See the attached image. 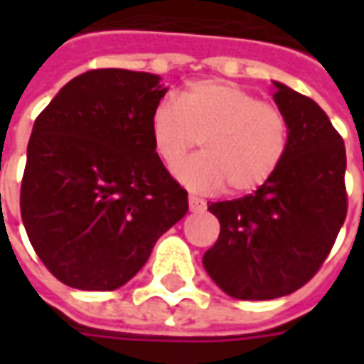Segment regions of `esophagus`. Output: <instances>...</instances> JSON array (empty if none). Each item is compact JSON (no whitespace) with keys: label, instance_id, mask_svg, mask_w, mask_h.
Returning a JSON list of instances; mask_svg holds the SVG:
<instances>
[{"label":"esophagus","instance_id":"obj_1","mask_svg":"<svg viewBox=\"0 0 364 364\" xmlns=\"http://www.w3.org/2000/svg\"><path fill=\"white\" fill-rule=\"evenodd\" d=\"M189 208L193 213H203V210H206V200L195 197V195H189Z\"/></svg>","mask_w":364,"mask_h":364}]
</instances>
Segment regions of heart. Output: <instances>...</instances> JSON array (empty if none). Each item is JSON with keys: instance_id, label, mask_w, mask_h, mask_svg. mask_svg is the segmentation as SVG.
I'll return each instance as SVG.
<instances>
[{"instance_id": "1", "label": "heart", "mask_w": 364, "mask_h": 364, "mask_svg": "<svg viewBox=\"0 0 364 364\" xmlns=\"http://www.w3.org/2000/svg\"><path fill=\"white\" fill-rule=\"evenodd\" d=\"M200 140L203 154L177 166L175 175L195 191L244 195L273 179L287 158L289 119L273 101L226 80L191 83L179 99L166 97L151 112V142L173 167Z\"/></svg>"}]
</instances>
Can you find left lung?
I'll list each match as a JSON object with an SVG mask.
<instances>
[{
	"instance_id": "1",
	"label": "left lung",
	"mask_w": 364,
	"mask_h": 364,
	"mask_svg": "<svg viewBox=\"0 0 364 364\" xmlns=\"http://www.w3.org/2000/svg\"><path fill=\"white\" fill-rule=\"evenodd\" d=\"M274 87V101L289 119L287 158L255 193L208 206L220 236L203 263L210 279L240 300H271L304 287L347 216L343 138L310 97L282 83Z\"/></svg>"
}]
</instances>
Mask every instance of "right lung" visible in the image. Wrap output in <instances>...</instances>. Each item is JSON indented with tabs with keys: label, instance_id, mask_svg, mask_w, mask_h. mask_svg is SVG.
<instances>
[{
	"label": "right lung",
	"instance_id": "obj_1",
	"mask_svg": "<svg viewBox=\"0 0 364 364\" xmlns=\"http://www.w3.org/2000/svg\"><path fill=\"white\" fill-rule=\"evenodd\" d=\"M166 91L154 74L90 70L36 117L21 218L44 267L72 289L122 287L189 210L151 142Z\"/></svg>",
	"mask_w": 364,
	"mask_h": 364
}]
</instances>
